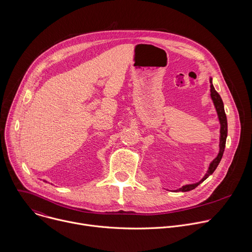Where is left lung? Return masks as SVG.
I'll return each mask as SVG.
<instances>
[{
    "label": "left lung",
    "mask_w": 252,
    "mask_h": 252,
    "mask_svg": "<svg viewBox=\"0 0 252 252\" xmlns=\"http://www.w3.org/2000/svg\"><path fill=\"white\" fill-rule=\"evenodd\" d=\"M209 83H210V97H211V99H212V101H213L215 110H217L218 117H219V121H220V153H219L218 157L215 158L210 162L206 173L204 174V176L200 179V181H199L198 183H196V184H191V185H186V186H184L183 188L174 190L175 192H177V191L186 192V191H189V190L194 189L197 186H199L201 183H203L210 174H212L215 169H217V167H218V165L220 164V160H221V158H222V156H223V152H224V149H225L226 137H227V120H226V115H225V112H224L223 101H222L220 95L219 94V93H218L217 91H215V89H214V87H213V85H212V79H211V78L209 79Z\"/></svg>",
    "instance_id": "obj_1"
}]
</instances>
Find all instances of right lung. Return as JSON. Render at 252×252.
<instances>
[{
    "label": "right lung",
    "mask_w": 252,
    "mask_h": 252,
    "mask_svg": "<svg viewBox=\"0 0 252 252\" xmlns=\"http://www.w3.org/2000/svg\"><path fill=\"white\" fill-rule=\"evenodd\" d=\"M44 182H46V181H44Z\"/></svg>",
    "instance_id": "1"
}]
</instances>
